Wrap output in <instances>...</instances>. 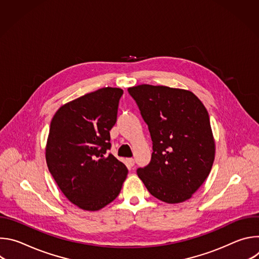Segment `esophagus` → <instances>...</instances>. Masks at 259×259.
I'll list each match as a JSON object with an SVG mask.
<instances>
[{"instance_id": "1", "label": "esophagus", "mask_w": 259, "mask_h": 259, "mask_svg": "<svg viewBox=\"0 0 259 259\" xmlns=\"http://www.w3.org/2000/svg\"><path fill=\"white\" fill-rule=\"evenodd\" d=\"M127 163H128V166H129V167H133L134 164H135L134 159H132V158H129V159L127 160Z\"/></svg>"}]
</instances>
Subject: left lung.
Here are the masks:
<instances>
[{"label": "left lung", "instance_id": "8db88e82", "mask_svg": "<svg viewBox=\"0 0 259 259\" xmlns=\"http://www.w3.org/2000/svg\"><path fill=\"white\" fill-rule=\"evenodd\" d=\"M149 127L153 154L137 175L155 198L169 204L192 198L215 157L209 115L191 91L142 84L128 88Z\"/></svg>", "mask_w": 259, "mask_h": 259}]
</instances>
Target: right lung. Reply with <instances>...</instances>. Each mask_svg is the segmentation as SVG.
I'll return each mask as SVG.
<instances>
[{
  "label": "right lung",
  "instance_id": "right-lung-1",
  "mask_svg": "<svg viewBox=\"0 0 259 259\" xmlns=\"http://www.w3.org/2000/svg\"><path fill=\"white\" fill-rule=\"evenodd\" d=\"M123 90L105 87L65 103L55 113L46 162L63 195L79 208L97 211L120 194L127 167L108 154Z\"/></svg>",
  "mask_w": 259,
  "mask_h": 259
}]
</instances>
